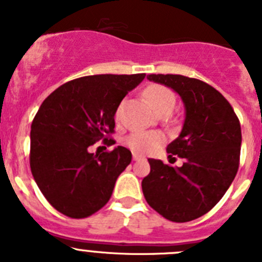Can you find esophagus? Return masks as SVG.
<instances>
[{
  "label": "esophagus",
  "instance_id": "obj_1",
  "mask_svg": "<svg viewBox=\"0 0 262 262\" xmlns=\"http://www.w3.org/2000/svg\"><path fill=\"white\" fill-rule=\"evenodd\" d=\"M133 159L135 160V161H139V160H144L145 157L140 156V155H138V154H133Z\"/></svg>",
  "mask_w": 262,
  "mask_h": 262
}]
</instances>
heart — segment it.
I'll return each mask as SVG.
<instances>
[{
    "mask_svg": "<svg viewBox=\"0 0 262 262\" xmlns=\"http://www.w3.org/2000/svg\"><path fill=\"white\" fill-rule=\"evenodd\" d=\"M145 96L148 101L151 102L156 113L161 111L166 107H174L176 97L172 90L163 85H151L145 90ZM122 113H123V105H120L115 111V120L122 119ZM163 135L159 133H145V131H135L129 134L126 138L124 143L129 149H133L136 154H148L154 151L155 148L159 147L163 143Z\"/></svg>",
    "mask_w": 262,
    "mask_h": 262,
    "instance_id": "b5f03b06",
    "label": "heart"
}]
</instances>
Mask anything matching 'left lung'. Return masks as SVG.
Segmentation results:
<instances>
[{"instance_id":"8db88e82","label":"left lung","mask_w":262,"mask_h":262,"mask_svg":"<svg viewBox=\"0 0 262 262\" xmlns=\"http://www.w3.org/2000/svg\"><path fill=\"white\" fill-rule=\"evenodd\" d=\"M172 88L185 105V122L166 152L185 160L173 168L149 159L143 178L147 203L168 221L185 223L202 216L222 200L239 169L242 128L230 102L211 85L181 75H148Z\"/></svg>"}]
</instances>
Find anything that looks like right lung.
<instances>
[{
  "label": "right lung",
  "instance_id": "1",
  "mask_svg": "<svg viewBox=\"0 0 262 262\" xmlns=\"http://www.w3.org/2000/svg\"><path fill=\"white\" fill-rule=\"evenodd\" d=\"M145 77L94 75L62 84L43 101L31 123L30 168L52 207L73 219L101 210L110 200L119 174L133 155L118 145L90 154L89 147L114 133V115L122 99Z\"/></svg>",
  "mask_w": 262,
  "mask_h": 262
}]
</instances>
